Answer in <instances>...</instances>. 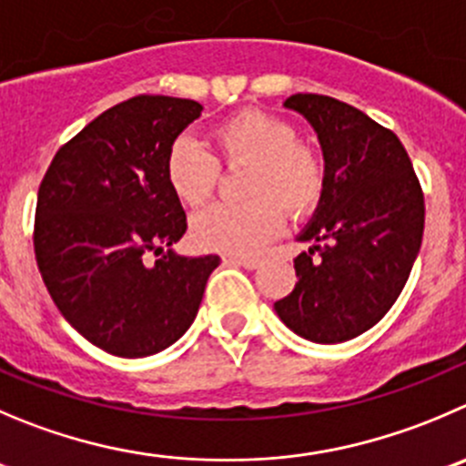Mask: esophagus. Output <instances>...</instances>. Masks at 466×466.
I'll return each mask as SVG.
<instances>
[{
	"instance_id": "esophagus-1",
	"label": "esophagus",
	"mask_w": 466,
	"mask_h": 466,
	"mask_svg": "<svg viewBox=\"0 0 466 466\" xmlns=\"http://www.w3.org/2000/svg\"><path fill=\"white\" fill-rule=\"evenodd\" d=\"M226 263L238 265V268H247V269H256L260 265V258L256 256H240V254H228L226 256Z\"/></svg>"
}]
</instances>
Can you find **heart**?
I'll return each mask as SVG.
<instances>
[{"mask_svg":"<svg viewBox=\"0 0 466 466\" xmlns=\"http://www.w3.org/2000/svg\"><path fill=\"white\" fill-rule=\"evenodd\" d=\"M217 155L187 135L171 141L164 176L185 206L198 208L215 194L221 167L249 164L245 203H215L192 219V240L208 251L256 254L279 236L283 210L307 219L325 198L327 157L295 123L263 109H242L212 130Z\"/></svg>","mask_w":466,"mask_h":466,"instance_id":"heart-1","label":"heart"}]
</instances>
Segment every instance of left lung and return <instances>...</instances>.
<instances>
[{"label":"left lung","mask_w":466,"mask_h":466,"mask_svg":"<svg viewBox=\"0 0 466 466\" xmlns=\"http://www.w3.org/2000/svg\"><path fill=\"white\" fill-rule=\"evenodd\" d=\"M286 107L316 127L329 183L299 240L297 283L274 302L313 343H343L378 325L410 279L423 240L425 201L405 146L389 127L336 97L295 93Z\"/></svg>","instance_id":"left-lung-1"}]
</instances>
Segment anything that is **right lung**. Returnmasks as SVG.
I'll return each mask as SVG.
<instances>
[{
  "label": "right lung",
  "mask_w": 466,
  "mask_h": 466,
  "mask_svg": "<svg viewBox=\"0 0 466 466\" xmlns=\"http://www.w3.org/2000/svg\"><path fill=\"white\" fill-rule=\"evenodd\" d=\"M201 109L187 97H127L56 150L38 187L34 254L43 283L61 316L116 357L176 343L219 265V256L171 251L187 217L164 157ZM150 253L163 256L150 266Z\"/></svg>",
  "instance_id": "right-lung-1"
}]
</instances>
